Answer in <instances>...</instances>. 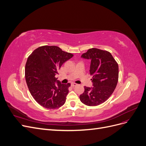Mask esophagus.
Segmentation results:
<instances>
[{"label": "esophagus", "instance_id": "esophagus-1", "mask_svg": "<svg viewBox=\"0 0 146 146\" xmlns=\"http://www.w3.org/2000/svg\"><path fill=\"white\" fill-rule=\"evenodd\" d=\"M77 86V84L75 83H71V86L74 87V86Z\"/></svg>", "mask_w": 146, "mask_h": 146}]
</instances>
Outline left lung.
<instances>
[{
	"instance_id": "8db88e82",
	"label": "left lung",
	"mask_w": 146,
	"mask_h": 146,
	"mask_svg": "<svg viewBox=\"0 0 146 146\" xmlns=\"http://www.w3.org/2000/svg\"><path fill=\"white\" fill-rule=\"evenodd\" d=\"M91 60L90 72L93 87L85 86L80 100L87 106H98L107 100L115 90L119 78V67L110 52L91 48L81 56Z\"/></svg>"
}]
</instances>
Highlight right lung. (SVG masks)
<instances>
[{"mask_svg":"<svg viewBox=\"0 0 146 146\" xmlns=\"http://www.w3.org/2000/svg\"><path fill=\"white\" fill-rule=\"evenodd\" d=\"M73 56L55 46L39 47L29 56L25 69L26 83L30 94L42 107L56 109L64 104L70 84H61L55 76Z\"/></svg>","mask_w":146,"mask_h":146,"instance_id":"add662e5","label":"right lung"}]
</instances>
